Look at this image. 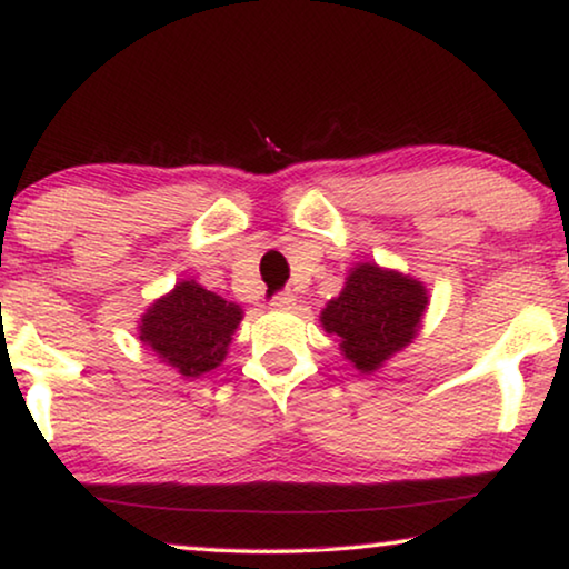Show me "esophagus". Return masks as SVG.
<instances>
[{
    "label": "esophagus",
    "mask_w": 569,
    "mask_h": 569,
    "mask_svg": "<svg viewBox=\"0 0 569 569\" xmlns=\"http://www.w3.org/2000/svg\"><path fill=\"white\" fill-rule=\"evenodd\" d=\"M274 310H292L295 308V295L292 292H277L269 302Z\"/></svg>",
    "instance_id": "34e87169"
}]
</instances>
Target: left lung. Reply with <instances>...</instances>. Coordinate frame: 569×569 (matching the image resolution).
I'll return each instance as SVG.
<instances>
[{
	"label": "left lung",
	"instance_id": "8db88e82",
	"mask_svg": "<svg viewBox=\"0 0 569 569\" xmlns=\"http://www.w3.org/2000/svg\"><path fill=\"white\" fill-rule=\"evenodd\" d=\"M427 306L425 282L376 261H360L318 321L337 337L345 360L362 376H372L415 341Z\"/></svg>",
	"mask_w": 569,
	"mask_h": 569
}]
</instances>
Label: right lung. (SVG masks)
Returning <instances> with one entry per match:
<instances>
[{
    "label": "right lung",
    "mask_w": 569,
    "mask_h": 569,
    "mask_svg": "<svg viewBox=\"0 0 569 569\" xmlns=\"http://www.w3.org/2000/svg\"><path fill=\"white\" fill-rule=\"evenodd\" d=\"M243 308L181 279L139 318V341L181 378H199L228 357Z\"/></svg>",
    "instance_id": "right-lung-1"
}]
</instances>
